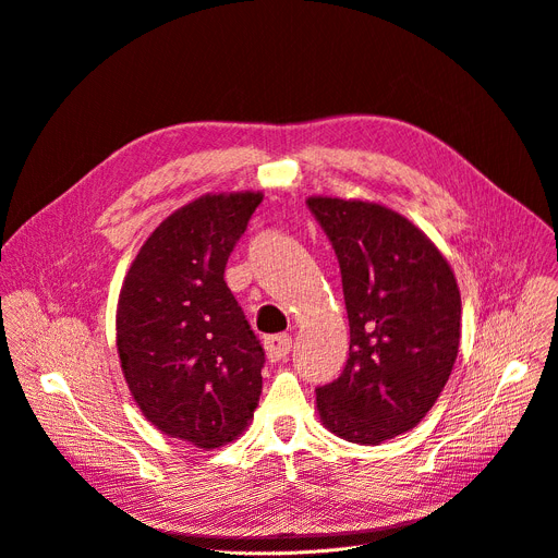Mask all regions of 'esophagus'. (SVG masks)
I'll return each instance as SVG.
<instances>
[{
	"mask_svg": "<svg viewBox=\"0 0 558 558\" xmlns=\"http://www.w3.org/2000/svg\"><path fill=\"white\" fill-rule=\"evenodd\" d=\"M292 349V338L290 336H270L266 340V355L270 363H277V360L286 357Z\"/></svg>",
	"mask_w": 558,
	"mask_h": 558,
	"instance_id": "34e87169",
	"label": "esophagus"
}]
</instances>
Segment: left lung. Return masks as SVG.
I'll return each instance as SVG.
<instances>
[{"mask_svg": "<svg viewBox=\"0 0 558 558\" xmlns=\"http://www.w3.org/2000/svg\"><path fill=\"white\" fill-rule=\"evenodd\" d=\"M342 272L349 360L317 387L324 428L365 446L412 430L437 403L462 336V298L439 247L399 211L311 195Z\"/></svg>", "mask_w": 558, "mask_h": 558, "instance_id": "obj_1", "label": "left lung"}]
</instances>
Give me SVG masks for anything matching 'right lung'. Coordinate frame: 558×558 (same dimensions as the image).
<instances>
[{"label": "right lung", "mask_w": 558, "mask_h": 558, "mask_svg": "<svg viewBox=\"0 0 558 558\" xmlns=\"http://www.w3.org/2000/svg\"><path fill=\"white\" fill-rule=\"evenodd\" d=\"M264 201L205 193L163 218L130 266L117 304L123 378L155 428L198 448L243 435L266 357L227 288V258Z\"/></svg>", "instance_id": "obj_1"}]
</instances>
